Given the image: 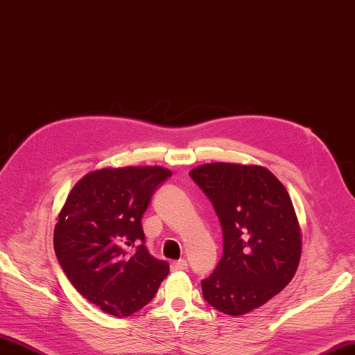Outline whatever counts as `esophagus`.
Here are the masks:
<instances>
[{
	"label": "esophagus",
	"mask_w": 355,
	"mask_h": 355,
	"mask_svg": "<svg viewBox=\"0 0 355 355\" xmlns=\"http://www.w3.org/2000/svg\"><path fill=\"white\" fill-rule=\"evenodd\" d=\"M171 269L172 270H186L187 269V261L184 259L177 260V261H172L171 263Z\"/></svg>",
	"instance_id": "esophagus-1"
}]
</instances>
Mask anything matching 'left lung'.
Masks as SVG:
<instances>
[{
    "instance_id": "left-lung-1",
    "label": "left lung",
    "mask_w": 355,
    "mask_h": 355,
    "mask_svg": "<svg viewBox=\"0 0 355 355\" xmlns=\"http://www.w3.org/2000/svg\"><path fill=\"white\" fill-rule=\"evenodd\" d=\"M213 204L224 251L201 282L211 307L242 316L291 283L301 257V230L286 187L263 166L207 163L189 172Z\"/></svg>"
}]
</instances>
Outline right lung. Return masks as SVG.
Returning <instances> with one entry per match:
<instances>
[{
  "mask_svg": "<svg viewBox=\"0 0 355 355\" xmlns=\"http://www.w3.org/2000/svg\"><path fill=\"white\" fill-rule=\"evenodd\" d=\"M172 172L160 166L92 171L72 187L54 228V251L72 286L104 313L131 316L150 302L169 263L148 252L142 216Z\"/></svg>",
  "mask_w": 355,
  "mask_h": 355,
  "instance_id": "obj_1",
  "label": "right lung"
}]
</instances>
